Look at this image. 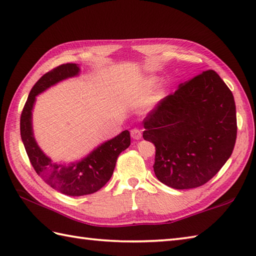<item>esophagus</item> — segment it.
<instances>
[{"instance_id":"obj_1","label":"esophagus","mask_w":256,"mask_h":256,"mask_svg":"<svg viewBox=\"0 0 256 256\" xmlns=\"http://www.w3.org/2000/svg\"><path fill=\"white\" fill-rule=\"evenodd\" d=\"M131 138L135 140H138L142 138V132H140V130H138V128H134L131 131Z\"/></svg>"}]
</instances>
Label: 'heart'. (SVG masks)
<instances>
[{
  "label": "heart",
  "mask_w": 256,
  "mask_h": 256,
  "mask_svg": "<svg viewBox=\"0 0 256 256\" xmlns=\"http://www.w3.org/2000/svg\"><path fill=\"white\" fill-rule=\"evenodd\" d=\"M157 82H158V78L155 77V76H150V77H146L140 81H138V82L133 86V89L128 92V100L132 103L148 102L150 99L152 92H153V90L155 89ZM162 96V94L160 91L156 92L153 96V99H152L150 102L160 100Z\"/></svg>",
  "instance_id": "obj_1"
}]
</instances>
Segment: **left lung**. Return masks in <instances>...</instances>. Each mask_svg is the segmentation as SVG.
I'll list each match as a JSON object with an SVG mask.
<instances>
[{"instance_id":"obj_1","label":"left lung","mask_w":256,"mask_h":256,"mask_svg":"<svg viewBox=\"0 0 256 256\" xmlns=\"http://www.w3.org/2000/svg\"><path fill=\"white\" fill-rule=\"evenodd\" d=\"M155 145L154 172L174 189L200 187L229 160L236 138L232 92L214 70L178 86L144 118Z\"/></svg>"}]
</instances>
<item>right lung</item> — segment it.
<instances>
[{
  "label": "right lung",
  "instance_id": "add662e5",
  "mask_svg": "<svg viewBox=\"0 0 256 256\" xmlns=\"http://www.w3.org/2000/svg\"><path fill=\"white\" fill-rule=\"evenodd\" d=\"M78 64H64L45 74L30 92L20 116V138L36 172L57 192L72 197L94 194L111 178L118 155L131 144L125 130L91 150L84 158L70 162H54L40 148L32 130V110L36 96L62 81L78 77Z\"/></svg>",
  "mask_w": 256,
  "mask_h": 256
}]
</instances>
